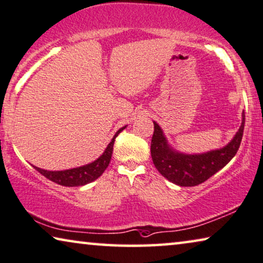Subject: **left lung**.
<instances>
[{
    "mask_svg": "<svg viewBox=\"0 0 263 263\" xmlns=\"http://www.w3.org/2000/svg\"><path fill=\"white\" fill-rule=\"evenodd\" d=\"M155 131L151 140V157L156 169L166 179L179 186H195L224 167L240 147L245 128V112L242 124L234 138L224 147L205 154L185 155L172 148L163 130L154 121Z\"/></svg>",
    "mask_w": 263,
    "mask_h": 263,
    "instance_id": "8db88e82",
    "label": "left lung"
}]
</instances>
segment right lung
<instances>
[{
    "label": "right lung",
    "instance_id": "right-lung-1",
    "mask_svg": "<svg viewBox=\"0 0 263 263\" xmlns=\"http://www.w3.org/2000/svg\"><path fill=\"white\" fill-rule=\"evenodd\" d=\"M125 127L126 126L121 127L117 131L115 137H113L111 140V143H109L107 145V147L105 148L104 154L101 155L97 160L87 164V165L74 167V169H69V170H62V171H47L36 166H34V169L40 172L41 175H44L46 178L49 179V181H52L57 184H60V185H64V186H80V185H85V184L96 181L98 177H100V176L103 175V172L106 170L109 162H111L115 139Z\"/></svg>",
    "mask_w": 263,
    "mask_h": 263
}]
</instances>
